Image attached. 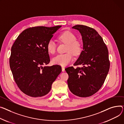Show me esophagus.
<instances>
[{
	"mask_svg": "<svg viewBox=\"0 0 124 124\" xmlns=\"http://www.w3.org/2000/svg\"><path fill=\"white\" fill-rule=\"evenodd\" d=\"M62 72H65V68L64 67H62Z\"/></svg>",
	"mask_w": 124,
	"mask_h": 124,
	"instance_id": "obj_1",
	"label": "esophagus"
}]
</instances>
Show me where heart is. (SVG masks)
<instances>
[{
	"mask_svg": "<svg viewBox=\"0 0 124 124\" xmlns=\"http://www.w3.org/2000/svg\"><path fill=\"white\" fill-rule=\"evenodd\" d=\"M59 40L61 42L66 44L67 47L65 54H58L53 58L52 62L55 64L61 66L67 65L73 59L72 54L78 55L81 52L82 45L78 41L76 40V37L72 32L65 31L58 37ZM48 52L50 54H54L56 52V44L55 41L50 40L47 45Z\"/></svg>",
	"mask_w": 124,
	"mask_h": 124,
	"instance_id": "1",
	"label": "heart"
}]
</instances>
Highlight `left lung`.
<instances>
[{
	"label": "left lung",
	"mask_w": 124,
	"mask_h": 124,
	"mask_svg": "<svg viewBox=\"0 0 124 124\" xmlns=\"http://www.w3.org/2000/svg\"><path fill=\"white\" fill-rule=\"evenodd\" d=\"M79 31L83 50L74 63L82 68L65 69L68 73V88L74 95L80 97L93 95L101 88L110 68L109 52L102 37L93 28L83 25L72 27Z\"/></svg>",
	"instance_id": "8db88e82"
}]
</instances>
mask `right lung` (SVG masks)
I'll return each instance as SVG.
<instances>
[{
    "mask_svg": "<svg viewBox=\"0 0 124 124\" xmlns=\"http://www.w3.org/2000/svg\"><path fill=\"white\" fill-rule=\"evenodd\" d=\"M61 26L29 28L21 33L12 45L10 67L16 84L26 95L32 97L46 95L61 72L58 65H47L50 61L47 43Z\"/></svg>",
    "mask_w": 124,
    "mask_h": 124,
    "instance_id": "add662e5",
    "label": "right lung"
}]
</instances>
